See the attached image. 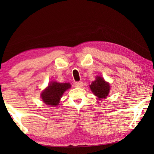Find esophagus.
<instances>
[{"label":"esophagus","mask_w":154,"mask_h":154,"mask_svg":"<svg viewBox=\"0 0 154 154\" xmlns=\"http://www.w3.org/2000/svg\"><path fill=\"white\" fill-rule=\"evenodd\" d=\"M74 85L75 88H81L83 86V82L82 81H78V82H75L74 83Z\"/></svg>","instance_id":"esophagus-1"}]
</instances>
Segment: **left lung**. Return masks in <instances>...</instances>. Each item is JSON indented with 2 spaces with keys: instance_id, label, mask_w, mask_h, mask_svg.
<instances>
[{
  "instance_id": "obj_1",
  "label": "left lung",
  "mask_w": 154,
  "mask_h": 154,
  "mask_svg": "<svg viewBox=\"0 0 154 154\" xmlns=\"http://www.w3.org/2000/svg\"><path fill=\"white\" fill-rule=\"evenodd\" d=\"M90 87L94 95L100 98V100L106 97L110 90L109 84L101 76L97 77L95 81L92 82Z\"/></svg>"
}]
</instances>
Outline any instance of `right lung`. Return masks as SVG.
<instances>
[{"mask_svg": "<svg viewBox=\"0 0 154 154\" xmlns=\"http://www.w3.org/2000/svg\"><path fill=\"white\" fill-rule=\"evenodd\" d=\"M71 88L70 83H60L52 82L41 93V97L46 104L55 106L60 103V100L64 92Z\"/></svg>", "mask_w": 154, "mask_h": 154, "instance_id": "1", "label": "right lung"}]
</instances>
